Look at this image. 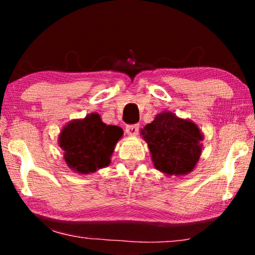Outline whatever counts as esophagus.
Returning a JSON list of instances; mask_svg holds the SVG:
<instances>
[{
    "mask_svg": "<svg viewBox=\"0 0 255 255\" xmlns=\"http://www.w3.org/2000/svg\"><path fill=\"white\" fill-rule=\"evenodd\" d=\"M138 131H139V125H130L126 127V132L129 136H137Z\"/></svg>",
    "mask_w": 255,
    "mask_h": 255,
    "instance_id": "1",
    "label": "esophagus"
}]
</instances>
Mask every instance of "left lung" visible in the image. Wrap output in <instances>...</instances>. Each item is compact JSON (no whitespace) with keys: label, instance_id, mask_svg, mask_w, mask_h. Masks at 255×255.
Returning a JSON list of instances; mask_svg holds the SVG:
<instances>
[{"label":"left lung","instance_id":"8db88e82","mask_svg":"<svg viewBox=\"0 0 255 255\" xmlns=\"http://www.w3.org/2000/svg\"><path fill=\"white\" fill-rule=\"evenodd\" d=\"M153 165L167 176H183L195 170L202 152L204 133L190 119L162 111L140 130Z\"/></svg>","mask_w":255,"mask_h":255}]
</instances>
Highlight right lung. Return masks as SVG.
Masks as SVG:
<instances>
[{"mask_svg":"<svg viewBox=\"0 0 255 255\" xmlns=\"http://www.w3.org/2000/svg\"><path fill=\"white\" fill-rule=\"evenodd\" d=\"M123 135L122 128L105 124L100 115L92 112L65 125L59 132L58 146L72 171L90 174L109 165Z\"/></svg>","mask_w":255,"mask_h":255,"instance_id":"1","label":"right lung"}]
</instances>
